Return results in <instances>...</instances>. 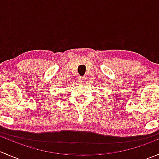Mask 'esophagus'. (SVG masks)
<instances>
[{"mask_svg":"<svg viewBox=\"0 0 159 159\" xmlns=\"http://www.w3.org/2000/svg\"><path fill=\"white\" fill-rule=\"evenodd\" d=\"M86 78L84 77H79L78 78V82L79 83H84L85 82Z\"/></svg>","mask_w":159,"mask_h":159,"instance_id":"34e87169","label":"esophagus"}]
</instances>
